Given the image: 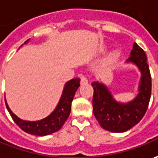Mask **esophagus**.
I'll list each match as a JSON object with an SVG mask.
<instances>
[{
  "label": "esophagus",
  "mask_w": 158,
  "mask_h": 158,
  "mask_svg": "<svg viewBox=\"0 0 158 158\" xmlns=\"http://www.w3.org/2000/svg\"><path fill=\"white\" fill-rule=\"evenodd\" d=\"M88 83V79L86 78L85 75H80V84L85 85Z\"/></svg>",
  "instance_id": "obj_1"
}]
</instances>
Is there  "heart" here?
<instances>
[{
    "instance_id": "heart-1",
    "label": "heart",
    "mask_w": 158,
    "mask_h": 158,
    "mask_svg": "<svg viewBox=\"0 0 158 158\" xmlns=\"http://www.w3.org/2000/svg\"><path fill=\"white\" fill-rule=\"evenodd\" d=\"M118 55H119V53L117 52H113L112 54H110V56L108 57V62L109 63H113L115 59L117 58V57H118Z\"/></svg>"
}]
</instances>
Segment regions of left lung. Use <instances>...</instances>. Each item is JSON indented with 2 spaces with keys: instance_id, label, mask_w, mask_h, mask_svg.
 Segmentation results:
<instances>
[{
  "instance_id": "obj_1",
  "label": "left lung",
  "mask_w": 158,
  "mask_h": 158,
  "mask_svg": "<svg viewBox=\"0 0 158 158\" xmlns=\"http://www.w3.org/2000/svg\"><path fill=\"white\" fill-rule=\"evenodd\" d=\"M128 62L135 64L142 73L139 94L127 104L116 102L103 84L93 82L94 114L102 128L111 132H125L143 119L151 96V76L147 56L137 44H134Z\"/></svg>"
}]
</instances>
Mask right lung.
Segmentation results:
<instances>
[{
    "label": "right lung",
    "mask_w": 158,
    "mask_h": 158,
    "mask_svg": "<svg viewBox=\"0 0 158 158\" xmlns=\"http://www.w3.org/2000/svg\"><path fill=\"white\" fill-rule=\"evenodd\" d=\"M29 39L25 43H27ZM79 82H80L79 79H73L68 81L64 85L61 99L58 102L56 109L49 116L40 121L28 122V121L21 120L9 109L7 101L5 100L7 109L12 117L13 121L16 123V125L26 133L35 135H40V136L55 133L62 128L64 123H65V121L70 115L72 101L73 100L76 91L80 85Z\"/></svg>",
    "instance_id": "add662e5"
}]
</instances>
